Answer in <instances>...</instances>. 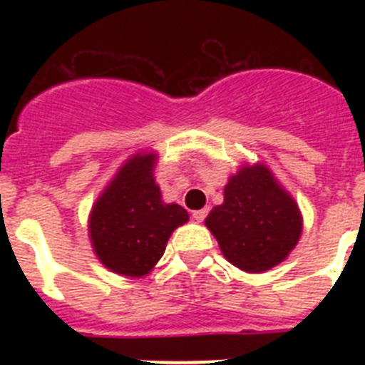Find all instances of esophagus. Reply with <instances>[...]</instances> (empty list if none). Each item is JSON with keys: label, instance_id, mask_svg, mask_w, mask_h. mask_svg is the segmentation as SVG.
<instances>
[{"label": "esophagus", "instance_id": "esophagus-1", "mask_svg": "<svg viewBox=\"0 0 365 365\" xmlns=\"http://www.w3.org/2000/svg\"><path fill=\"white\" fill-rule=\"evenodd\" d=\"M206 215H208V208H202V210H195V212H193V219H195V221H197V222L205 221Z\"/></svg>", "mask_w": 365, "mask_h": 365}]
</instances>
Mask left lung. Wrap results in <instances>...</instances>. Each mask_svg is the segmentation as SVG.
<instances>
[{
  "instance_id": "1",
  "label": "left lung",
  "mask_w": 365,
  "mask_h": 365,
  "mask_svg": "<svg viewBox=\"0 0 365 365\" xmlns=\"http://www.w3.org/2000/svg\"><path fill=\"white\" fill-rule=\"evenodd\" d=\"M205 225L222 256L245 272L279 265L303 228L298 205L265 164H245L234 173L225 186V201L212 208Z\"/></svg>"
}]
</instances>
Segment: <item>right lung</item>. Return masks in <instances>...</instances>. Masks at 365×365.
I'll return each instance as SVG.
<instances>
[{"instance_id":"add662e5","label":"right lung","mask_w":365,"mask_h":365,"mask_svg":"<svg viewBox=\"0 0 365 365\" xmlns=\"http://www.w3.org/2000/svg\"><path fill=\"white\" fill-rule=\"evenodd\" d=\"M155 160L153 151L125 160L89 215L96 257L120 276H146L163 257L172 232L188 221L182 206L163 201L153 177Z\"/></svg>"}]
</instances>
